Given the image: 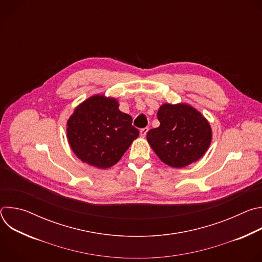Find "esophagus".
<instances>
[{
    "label": "esophagus",
    "mask_w": 262,
    "mask_h": 262,
    "mask_svg": "<svg viewBox=\"0 0 262 262\" xmlns=\"http://www.w3.org/2000/svg\"><path fill=\"white\" fill-rule=\"evenodd\" d=\"M147 132H148V127H144V128H141L140 129V135H141V137H145L146 136V134H147Z\"/></svg>",
    "instance_id": "esophagus-1"
}]
</instances>
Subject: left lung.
I'll list each match as a JSON object with an SVG mask.
<instances>
[{"instance_id": "obj_1", "label": "left lung", "mask_w": 262, "mask_h": 262, "mask_svg": "<svg viewBox=\"0 0 262 262\" xmlns=\"http://www.w3.org/2000/svg\"><path fill=\"white\" fill-rule=\"evenodd\" d=\"M161 124L147 133V140L162 162L183 168L206 152L211 128L200 112L189 104H163L158 112Z\"/></svg>"}]
</instances>
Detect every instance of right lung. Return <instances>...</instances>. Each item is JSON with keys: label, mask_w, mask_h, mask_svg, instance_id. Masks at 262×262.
Listing matches in <instances>:
<instances>
[{"label": "right lung", "mask_w": 262, "mask_h": 262, "mask_svg": "<svg viewBox=\"0 0 262 262\" xmlns=\"http://www.w3.org/2000/svg\"><path fill=\"white\" fill-rule=\"evenodd\" d=\"M118 101L94 95L82 102L67 121L72 151L82 161L100 169L115 165L139 136Z\"/></svg>", "instance_id": "add662e5"}]
</instances>
